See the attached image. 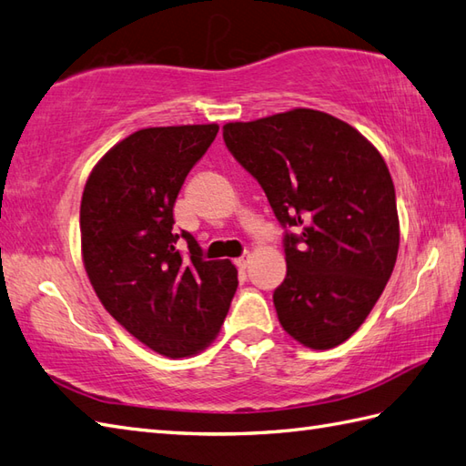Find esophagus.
<instances>
[{"mask_svg":"<svg viewBox=\"0 0 466 466\" xmlns=\"http://www.w3.org/2000/svg\"><path fill=\"white\" fill-rule=\"evenodd\" d=\"M248 262H250V254H244V256H240V258H236L234 259V264L238 266V268H240V269H246V266H248Z\"/></svg>","mask_w":466,"mask_h":466,"instance_id":"1","label":"esophagus"}]
</instances>
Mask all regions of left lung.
Returning <instances> with one entry per match:
<instances>
[{
    "mask_svg": "<svg viewBox=\"0 0 466 466\" xmlns=\"http://www.w3.org/2000/svg\"><path fill=\"white\" fill-rule=\"evenodd\" d=\"M224 143L264 188L286 232L274 291L282 328L311 350L350 339L383 294L399 252L395 187L383 157L348 123L291 109L226 123Z\"/></svg>",
    "mask_w": 466,
    "mask_h": 466,
    "instance_id": "1",
    "label": "left lung"
}]
</instances>
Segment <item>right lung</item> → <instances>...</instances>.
Masks as SVG:
<instances>
[{
	"instance_id": "obj_1",
	"label": "right lung",
	"mask_w": 466,
	"mask_h": 466,
	"mask_svg": "<svg viewBox=\"0 0 466 466\" xmlns=\"http://www.w3.org/2000/svg\"><path fill=\"white\" fill-rule=\"evenodd\" d=\"M216 133V123L140 128L96 162L81 198L83 264L96 298L133 338L172 360L208 348L238 288L230 259H204L192 234L172 228L184 178Z\"/></svg>"
}]
</instances>
